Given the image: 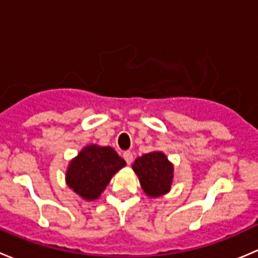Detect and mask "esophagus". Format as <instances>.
I'll return each mask as SVG.
<instances>
[{"mask_svg":"<svg viewBox=\"0 0 258 258\" xmlns=\"http://www.w3.org/2000/svg\"><path fill=\"white\" fill-rule=\"evenodd\" d=\"M122 156H123V158H124V161H126L127 165H131L132 161H134V155H132L131 151H124L123 155Z\"/></svg>","mask_w":258,"mask_h":258,"instance_id":"1","label":"esophagus"}]
</instances>
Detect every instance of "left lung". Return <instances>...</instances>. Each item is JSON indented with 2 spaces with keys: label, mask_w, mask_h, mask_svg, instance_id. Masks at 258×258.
<instances>
[{
  "label": "left lung",
  "mask_w": 258,
  "mask_h": 258,
  "mask_svg": "<svg viewBox=\"0 0 258 258\" xmlns=\"http://www.w3.org/2000/svg\"><path fill=\"white\" fill-rule=\"evenodd\" d=\"M146 195L158 197L170 191L173 177V166L162 152L146 153L132 166Z\"/></svg>",
  "instance_id": "8db88e82"
}]
</instances>
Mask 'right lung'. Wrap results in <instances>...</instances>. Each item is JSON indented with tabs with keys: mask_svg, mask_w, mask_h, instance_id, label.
Returning a JSON list of instances; mask_svg holds the SVG:
<instances>
[{
	"mask_svg": "<svg viewBox=\"0 0 258 258\" xmlns=\"http://www.w3.org/2000/svg\"><path fill=\"white\" fill-rule=\"evenodd\" d=\"M124 165L113 148L87 146L70 163L67 184L82 199L91 201L100 197L112 176Z\"/></svg>",
	"mask_w": 258,
	"mask_h": 258,
	"instance_id": "1",
	"label": "right lung"
}]
</instances>
